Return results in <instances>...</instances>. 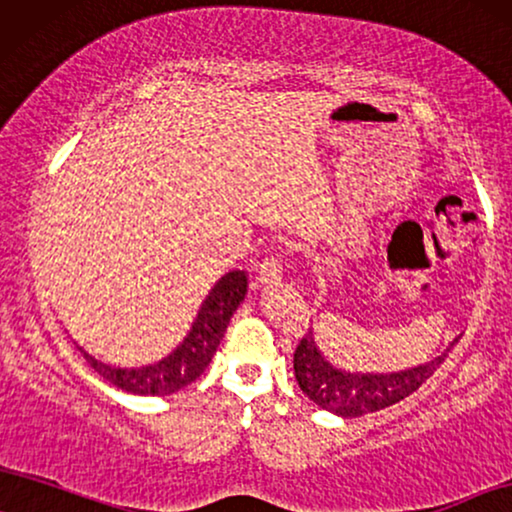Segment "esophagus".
<instances>
[{"mask_svg":"<svg viewBox=\"0 0 512 512\" xmlns=\"http://www.w3.org/2000/svg\"><path fill=\"white\" fill-rule=\"evenodd\" d=\"M283 276V269H281V262L276 260V257H267L260 267H257V274H255V286H271V283L281 281Z\"/></svg>","mask_w":512,"mask_h":512,"instance_id":"obj_1","label":"esophagus"}]
</instances>
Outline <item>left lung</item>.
<instances>
[{"mask_svg":"<svg viewBox=\"0 0 512 512\" xmlns=\"http://www.w3.org/2000/svg\"><path fill=\"white\" fill-rule=\"evenodd\" d=\"M456 342L458 338L449 342V347L439 357L425 361V364L401 368V371L364 373L345 371V368L331 364L316 345L314 333L309 331V335H304L295 349V380L300 390L319 409L331 411L340 418H359L397 404V401L416 392L442 366V361L449 357L451 347Z\"/></svg>","mask_w":512,"mask_h":512,"instance_id":"obj_1","label":"left lung"}]
</instances>
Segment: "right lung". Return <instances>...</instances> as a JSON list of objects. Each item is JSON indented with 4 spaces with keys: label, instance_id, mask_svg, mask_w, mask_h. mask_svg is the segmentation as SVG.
I'll list each match as a JSON object with an SVG mask.
<instances>
[{
    "label": "right lung",
    "instance_id": "right-lung-1",
    "mask_svg": "<svg viewBox=\"0 0 512 512\" xmlns=\"http://www.w3.org/2000/svg\"><path fill=\"white\" fill-rule=\"evenodd\" d=\"M245 295H248V274L241 269L224 274L205 295L186 338L155 364L120 368L103 364L89 352H84L82 347L77 349L103 380L120 387V390L141 394V397H165V394H174L181 387L191 385L208 368L219 342L224 338L231 316H234L238 304L245 300Z\"/></svg>",
    "mask_w": 512,
    "mask_h": 512
}]
</instances>
